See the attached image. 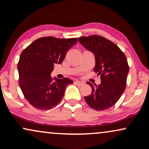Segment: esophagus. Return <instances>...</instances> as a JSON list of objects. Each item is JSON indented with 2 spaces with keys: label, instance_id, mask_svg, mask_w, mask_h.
Segmentation results:
<instances>
[{
  "label": "esophagus",
  "instance_id": "esophagus-1",
  "mask_svg": "<svg viewBox=\"0 0 149 149\" xmlns=\"http://www.w3.org/2000/svg\"><path fill=\"white\" fill-rule=\"evenodd\" d=\"M75 83H76V84L78 85V86H82L83 85H84V83L81 82V81H77L76 82H75Z\"/></svg>",
  "mask_w": 149,
  "mask_h": 149
}]
</instances>
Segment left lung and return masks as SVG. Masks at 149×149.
I'll return each instance as SVG.
<instances>
[{
  "instance_id": "left-lung-1",
  "label": "left lung",
  "mask_w": 149,
  "mask_h": 149,
  "mask_svg": "<svg viewBox=\"0 0 149 149\" xmlns=\"http://www.w3.org/2000/svg\"><path fill=\"white\" fill-rule=\"evenodd\" d=\"M79 41L94 54L93 71L100 75L101 83L92 89L91 94L85 96L86 103L95 111H104L117 103L126 87L129 66L123 52L117 45L103 36H81Z\"/></svg>"
}]
</instances>
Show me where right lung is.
I'll list each match as a JSON object with an SVG mask.
<instances>
[{
	"label": "right lung",
	"instance_id": "1",
	"mask_svg": "<svg viewBox=\"0 0 149 149\" xmlns=\"http://www.w3.org/2000/svg\"><path fill=\"white\" fill-rule=\"evenodd\" d=\"M78 38H38L24 49L17 64L19 85L24 96L38 110H49L62 100L70 79L50 76L55 64H61Z\"/></svg>",
	"mask_w": 149,
	"mask_h": 149
}]
</instances>
